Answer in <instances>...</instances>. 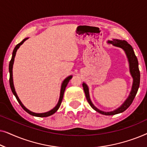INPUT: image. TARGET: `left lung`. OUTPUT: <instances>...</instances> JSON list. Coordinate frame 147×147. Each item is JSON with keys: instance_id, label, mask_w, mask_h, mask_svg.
I'll list each match as a JSON object with an SVG mask.
<instances>
[{"instance_id": "8db88e82", "label": "left lung", "mask_w": 147, "mask_h": 147, "mask_svg": "<svg viewBox=\"0 0 147 147\" xmlns=\"http://www.w3.org/2000/svg\"><path fill=\"white\" fill-rule=\"evenodd\" d=\"M108 43L112 44L114 47H120L124 50L125 52L126 57L128 58V63H129V69H130V74L131 75L132 79H133V82H132V89L130 91L129 96L126 98V100L124 102V103L122 104L120 107L116 108L113 111H109V112H105L102 111V110L98 109L96 108L95 106L94 105L92 102L91 101L90 97V93H89V88L87 84L83 82L82 85H83L84 90L85 92L86 99H87L88 103L91 107L95 110L96 112H99L100 114H104V115H114V114H117L119 113H122L124 111L127 109V108L130 106L132 104V101L135 98L136 94L137 93L138 88H139L140 85V71L139 69H138V59L136 58L135 54H134L133 48L132 46L128 43L127 41H124V40H120L117 39H113L112 41H108Z\"/></svg>"}]
</instances>
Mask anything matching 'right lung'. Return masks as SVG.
<instances>
[{
    "label": "right lung",
    "instance_id": "add662e5",
    "mask_svg": "<svg viewBox=\"0 0 147 147\" xmlns=\"http://www.w3.org/2000/svg\"><path fill=\"white\" fill-rule=\"evenodd\" d=\"M28 39H29V38H25V39H24L23 41L21 42V43H19V44H17V45H16V47H15V49H14L13 51V55H12L11 60V61H10L9 68V74H10V78H9L10 86H11V91H12V92H13V94H14V96H15V97H16V98H17L18 102H19V103L20 104V105L21 106V107L23 108V109L25 110V111L27 112V113H29V114H31V115H32V116H37V117H47V116H49L52 115V114H53L54 113H55V112H56L57 111L58 109H59V108L60 107V105H61V104L62 100H63V94H64V92H65V88H66V86H67V84L69 83V80L72 78V76H68V77L66 78L65 79L63 80V82H62L61 86V90H60V96H59V101H58L57 105H56L55 107L53 108V109L51 110H49V111H48V112H44V113H35V112H31V111H30L29 109H27V108H26L25 106L23 105V103H22L21 101L19 99V98L18 97V96H17V92H16V91H15V87H14L13 78V67L14 61H15V57L16 53H17V49H19V48L20 47V46H21L22 44H23L24 42H25L26 40Z\"/></svg>",
    "mask_w": 147,
    "mask_h": 147
}]
</instances>
